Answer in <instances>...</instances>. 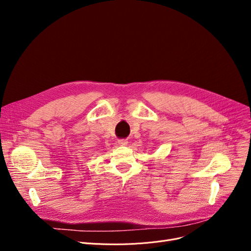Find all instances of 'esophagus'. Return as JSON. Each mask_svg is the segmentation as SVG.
Masks as SVG:
<instances>
[{
    "label": "esophagus",
    "instance_id": "34e87169",
    "mask_svg": "<svg viewBox=\"0 0 251 251\" xmlns=\"http://www.w3.org/2000/svg\"><path fill=\"white\" fill-rule=\"evenodd\" d=\"M118 143L120 144V146H126V144L128 143V141L126 139H119Z\"/></svg>",
    "mask_w": 251,
    "mask_h": 251
}]
</instances>
